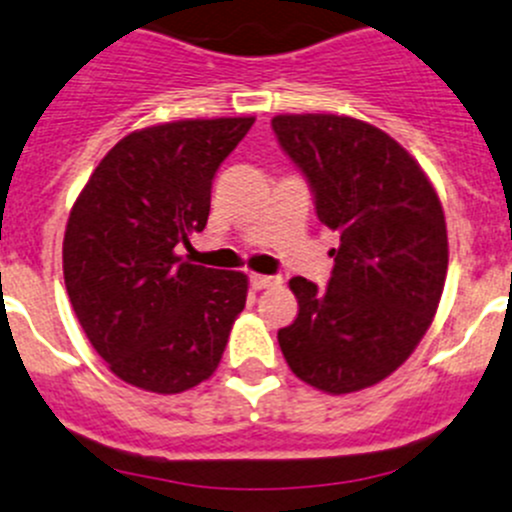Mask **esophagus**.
<instances>
[{
	"mask_svg": "<svg viewBox=\"0 0 512 512\" xmlns=\"http://www.w3.org/2000/svg\"><path fill=\"white\" fill-rule=\"evenodd\" d=\"M277 277H270V275H257V272H252L250 275V287L252 290H265V287H272L277 285Z\"/></svg>",
	"mask_w": 512,
	"mask_h": 512,
	"instance_id": "esophagus-1",
	"label": "esophagus"
}]
</instances>
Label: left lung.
Returning <instances> with one entry per match:
<instances>
[{"label":"left lung","instance_id":"1","mask_svg":"<svg viewBox=\"0 0 512 512\" xmlns=\"http://www.w3.org/2000/svg\"><path fill=\"white\" fill-rule=\"evenodd\" d=\"M277 142L300 167L322 225L340 232L330 282L292 277L297 317L277 332L287 365L330 395L398 370L433 322L448 275L443 205L390 135L337 114H277Z\"/></svg>","mask_w":512,"mask_h":512}]
</instances>
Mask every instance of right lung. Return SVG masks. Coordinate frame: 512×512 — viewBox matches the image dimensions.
<instances>
[{"label":"right lung","mask_w":512,"mask_h":512,"mask_svg":"<svg viewBox=\"0 0 512 512\" xmlns=\"http://www.w3.org/2000/svg\"><path fill=\"white\" fill-rule=\"evenodd\" d=\"M255 117L182 119L104 155L64 232V285L84 335L119 380L185 393L220 365L247 275L180 257L210 217L212 180Z\"/></svg>","instance_id":"right-lung-1"}]
</instances>
